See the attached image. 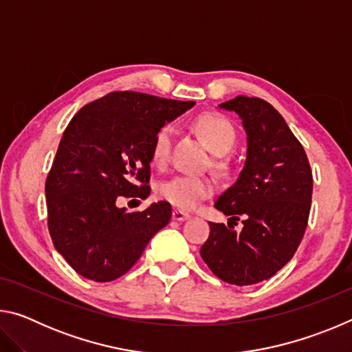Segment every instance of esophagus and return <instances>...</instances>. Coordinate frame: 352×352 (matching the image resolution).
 <instances>
[{"mask_svg":"<svg viewBox=\"0 0 352 352\" xmlns=\"http://www.w3.org/2000/svg\"><path fill=\"white\" fill-rule=\"evenodd\" d=\"M190 216L188 212H183L180 210H175L174 212H172V219L177 220V222H184V220H188Z\"/></svg>","mask_w":352,"mask_h":352,"instance_id":"obj_1","label":"esophagus"}]
</instances>
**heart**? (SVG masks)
Listing matches in <instances>:
<instances>
[{
	"label": "heart",
	"instance_id": "obj_1",
	"mask_svg": "<svg viewBox=\"0 0 352 352\" xmlns=\"http://www.w3.org/2000/svg\"><path fill=\"white\" fill-rule=\"evenodd\" d=\"M195 129L206 142V146L211 148V152L216 155H226L237 141L233 122L216 113L199 118V121L195 122ZM172 136H174V127L170 124H163L153 135L151 142V158L152 163L158 168H163L169 162ZM217 164L223 168L222 162H217ZM212 192V182L210 178L199 175H175L158 186L160 197L184 211L194 210L200 201L210 199Z\"/></svg>",
	"mask_w": 352,
	"mask_h": 352
}]
</instances>
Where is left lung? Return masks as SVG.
Returning <instances> with one entry per match:
<instances>
[{
  "label": "left lung",
  "mask_w": 352,
  "mask_h": 352,
  "mask_svg": "<svg viewBox=\"0 0 352 352\" xmlns=\"http://www.w3.org/2000/svg\"><path fill=\"white\" fill-rule=\"evenodd\" d=\"M242 119L247 160L233 186L214 206L242 230L210 222L200 254L228 284L252 285L272 278L294 258L305 236L312 201V169L284 118L259 98L237 96L219 105Z\"/></svg>",
  "instance_id": "obj_1"
}]
</instances>
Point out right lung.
I'll return each mask as SVG.
<instances>
[{
	"label": "right lung",
	"instance_id": "1",
	"mask_svg": "<svg viewBox=\"0 0 352 352\" xmlns=\"http://www.w3.org/2000/svg\"><path fill=\"white\" fill-rule=\"evenodd\" d=\"M194 104L113 91L69 121L45 184L47 228L57 252L83 278L109 283L122 276L169 223L168 201L135 212L118 204L147 199L153 135Z\"/></svg>",
	"mask_w": 352,
	"mask_h": 352
}]
</instances>
